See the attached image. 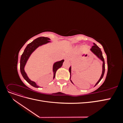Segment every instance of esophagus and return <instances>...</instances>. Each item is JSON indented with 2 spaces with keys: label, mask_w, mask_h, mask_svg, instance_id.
I'll list each match as a JSON object with an SVG mask.
<instances>
[{
  "label": "esophagus",
  "mask_w": 123,
  "mask_h": 123,
  "mask_svg": "<svg viewBox=\"0 0 123 123\" xmlns=\"http://www.w3.org/2000/svg\"><path fill=\"white\" fill-rule=\"evenodd\" d=\"M65 60H68V61H69L70 58V57L69 56V55H67L65 57Z\"/></svg>",
  "instance_id": "34e87169"
}]
</instances>
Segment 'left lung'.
I'll list each match as a JSON object with an SVG mask.
<instances>
[{"mask_svg": "<svg viewBox=\"0 0 123 123\" xmlns=\"http://www.w3.org/2000/svg\"><path fill=\"white\" fill-rule=\"evenodd\" d=\"M93 44H94V46H93L92 47V48L90 49V51L94 55H95L96 56H97L99 59H100V60H101L103 62V66H102L103 70H102V75H101V76H100V79H99V80H98V82L96 83V84L95 85V86H94V87H95V86L97 85L99 83V81L101 80L102 79V78L103 77L104 75V73H105V61H104V57L103 56V54H102V52L101 50H100V48L97 45H96L95 43H93ZM69 72H70V81L72 84H73V82L72 81V80H71V66H70V67L69 68Z\"/></svg>", "mask_w": 123, "mask_h": 123, "instance_id": "left-lung-1", "label": "left lung"}]
</instances>
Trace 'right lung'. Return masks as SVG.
<instances>
[{
  "mask_svg": "<svg viewBox=\"0 0 123 123\" xmlns=\"http://www.w3.org/2000/svg\"><path fill=\"white\" fill-rule=\"evenodd\" d=\"M50 39L48 37H40L37 38H36L34 40H33L32 42L28 44L27 46L26 47L24 51L23 54L21 56L20 61V70L21 73L23 75L24 79L27 81V82L30 84L33 87L35 88H38L39 86L36 85V83L34 81H32L31 80L29 79V78L27 76V74L25 72V67L26 65L28 59L29 58L32 53L34 52L37 48L47 43H49L50 42ZM64 60H62L55 62L53 64V79L55 78V74L56 71L60 68L62 65L63 62H64Z\"/></svg>",
  "mask_w": 123,
  "mask_h": 123,
  "instance_id": "1",
  "label": "right lung"
}]
</instances>
